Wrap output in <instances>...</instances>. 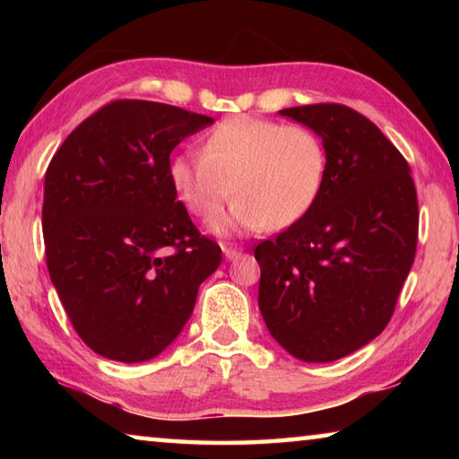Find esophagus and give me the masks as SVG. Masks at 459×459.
Listing matches in <instances>:
<instances>
[{
    "label": "esophagus",
    "instance_id": "1",
    "mask_svg": "<svg viewBox=\"0 0 459 459\" xmlns=\"http://www.w3.org/2000/svg\"><path fill=\"white\" fill-rule=\"evenodd\" d=\"M222 251H224V257L227 259H237L238 255H240V251H243V248L240 247H237V245H222Z\"/></svg>",
    "mask_w": 459,
    "mask_h": 459
}]
</instances>
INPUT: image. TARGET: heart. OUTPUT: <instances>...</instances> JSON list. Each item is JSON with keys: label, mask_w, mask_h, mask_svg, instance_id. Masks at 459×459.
<instances>
[{"label": "heart", "mask_w": 459, "mask_h": 459, "mask_svg": "<svg viewBox=\"0 0 459 459\" xmlns=\"http://www.w3.org/2000/svg\"><path fill=\"white\" fill-rule=\"evenodd\" d=\"M328 152L314 129L281 121L235 115L214 126L198 153H180L169 161L176 196L198 219L222 211L212 222L221 235L265 227L287 229L312 211L320 198Z\"/></svg>", "instance_id": "b5f03b06"}]
</instances>
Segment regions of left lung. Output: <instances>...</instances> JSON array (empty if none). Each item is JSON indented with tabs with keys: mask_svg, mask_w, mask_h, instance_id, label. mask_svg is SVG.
I'll list each match as a JSON object with an SVG mask.
<instances>
[{
	"mask_svg": "<svg viewBox=\"0 0 459 459\" xmlns=\"http://www.w3.org/2000/svg\"><path fill=\"white\" fill-rule=\"evenodd\" d=\"M324 139L328 172L304 219L255 247L259 309L304 362L352 354L391 322L415 261L417 190L401 152L340 103L283 108Z\"/></svg>",
	"mask_w": 459,
	"mask_h": 459,
	"instance_id": "left-lung-1",
	"label": "left lung"
}]
</instances>
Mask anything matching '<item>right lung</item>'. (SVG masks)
<instances>
[{
    "label": "right lung",
    "instance_id": "right-lung-1",
    "mask_svg": "<svg viewBox=\"0 0 459 459\" xmlns=\"http://www.w3.org/2000/svg\"><path fill=\"white\" fill-rule=\"evenodd\" d=\"M211 123L174 105L111 100L46 169V265L74 332L108 360L158 356L221 265V247L200 235L169 182V153Z\"/></svg>",
    "mask_w": 459,
    "mask_h": 459
}]
</instances>
